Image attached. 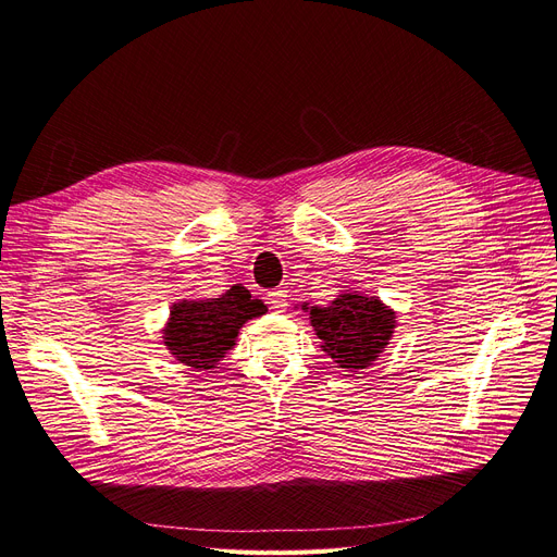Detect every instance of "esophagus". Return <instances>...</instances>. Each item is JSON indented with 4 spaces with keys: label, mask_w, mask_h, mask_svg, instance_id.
Segmentation results:
<instances>
[{
    "label": "esophagus",
    "mask_w": 557,
    "mask_h": 557,
    "mask_svg": "<svg viewBox=\"0 0 557 557\" xmlns=\"http://www.w3.org/2000/svg\"><path fill=\"white\" fill-rule=\"evenodd\" d=\"M265 300L271 302L277 312H284V310H286V294H284V292H271V294H268Z\"/></svg>",
    "instance_id": "1"
}]
</instances>
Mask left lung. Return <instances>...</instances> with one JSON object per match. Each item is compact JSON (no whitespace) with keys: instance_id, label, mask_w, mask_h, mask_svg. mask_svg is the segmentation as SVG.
I'll return each mask as SVG.
<instances>
[{"instance_id":"left-lung-1","label":"left lung","mask_w":557,"mask_h":557,"mask_svg":"<svg viewBox=\"0 0 557 557\" xmlns=\"http://www.w3.org/2000/svg\"><path fill=\"white\" fill-rule=\"evenodd\" d=\"M310 312V324L324 349L337 368L361 374L388 347L396 329V312L376 296L361 292L339 294L331 305L302 302Z\"/></svg>"}]
</instances>
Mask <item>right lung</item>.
<instances>
[{
	"label": "right lung",
	"instance_id": "right-lung-1",
	"mask_svg": "<svg viewBox=\"0 0 557 557\" xmlns=\"http://www.w3.org/2000/svg\"><path fill=\"white\" fill-rule=\"evenodd\" d=\"M265 310L243 284H233L220 298L173 302L161 337L177 363L210 372L236 345L238 331L247 321L265 314Z\"/></svg>",
	"mask_w": 557,
	"mask_h": 557
}]
</instances>
